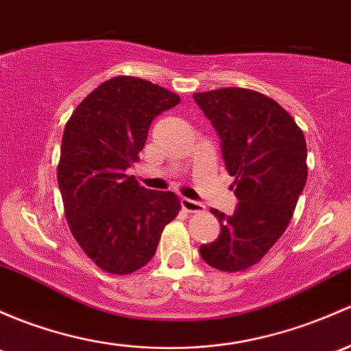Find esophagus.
<instances>
[{
  "instance_id": "34e87169",
  "label": "esophagus",
  "mask_w": 351,
  "mask_h": 351,
  "mask_svg": "<svg viewBox=\"0 0 351 351\" xmlns=\"http://www.w3.org/2000/svg\"><path fill=\"white\" fill-rule=\"evenodd\" d=\"M182 208L188 213H202L205 212V205L200 202L190 200V198H182Z\"/></svg>"
}]
</instances>
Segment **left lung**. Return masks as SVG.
I'll list each match as a JSON object with an SVG mask.
<instances>
[{
	"label": "left lung",
	"instance_id": "8db88e82",
	"mask_svg": "<svg viewBox=\"0 0 351 351\" xmlns=\"http://www.w3.org/2000/svg\"><path fill=\"white\" fill-rule=\"evenodd\" d=\"M193 99L219 132L239 198L232 215L212 208L220 235L200 245V256L219 271L242 272L263 259L293 219L308 178L306 139L293 116L261 92L223 87Z\"/></svg>",
	"mask_w": 351,
	"mask_h": 351
}]
</instances>
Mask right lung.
Masks as SVG:
<instances>
[{
	"instance_id": "add662e5",
	"label": "right lung",
	"mask_w": 351,
	"mask_h": 351,
	"mask_svg": "<svg viewBox=\"0 0 351 351\" xmlns=\"http://www.w3.org/2000/svg\"><path fill=\"white\" fill-rule=\"evenodd\" d=\"M178 102L149 80L119 75L94 88L65 124L57 168L65 217L88 259L109 274L145 267L182 208L173 191L146 190L126 175L151 121Z\"/></svg>"
}]
</instances>
